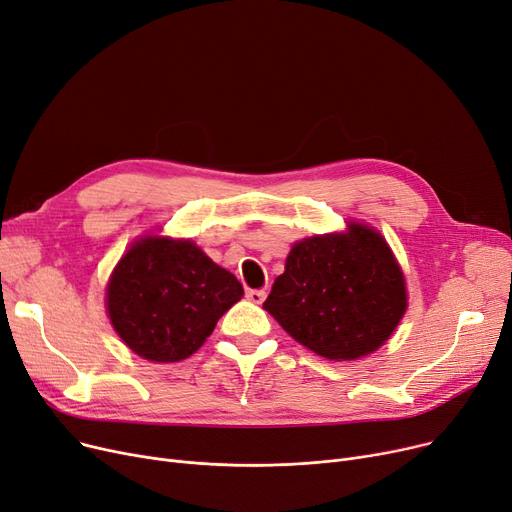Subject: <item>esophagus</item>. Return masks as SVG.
Masks as SVG:
<instances>
[{"label": "esophagus", "instance_id": "34e87169", "mask_svg": "<svg viewBox=\"0 0 512 512\" xmlns=\"http://www.w3.org/2000/svg\"><path fill=\"white\" fill-rule=\"evenodd\" d=\"M265 297H268V293H265V288H249L247 291V299L251 301V303H263L265 301Z\"/></svg>", "mask_w": 512, "mask_h": 512}]
</instances>
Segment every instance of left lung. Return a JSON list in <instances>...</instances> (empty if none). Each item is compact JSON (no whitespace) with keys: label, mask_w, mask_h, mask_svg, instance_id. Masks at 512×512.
<instances>
[{"label":"left lung","mask_w":512,"mask_h":512,"mask_svg":"<svg viewBox=\"0 0 512 512\" xmlns=\"http://www.w3.org/2000/svg\"><path fill=\"white\" fill-rule=\"evenodd\" d=\"M406 305L404 274L385 238L360 224L297 242L263 303L295 341L339 362L379 349Z\"/></svg>","instance_id":"8db88e82"}]
</instances>
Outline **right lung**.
I'll list each match as a JSON object with an SVG mask.
<instances>
[{
	"mask_svg": "<svg viewBox=\"0 0 512 512\" xmlns=\"http://www.w3.org/2000/svg\"><path fill=\"white\" fill-rule=\"evenodd\" d=\"M242 284L190 240L144 238L121 257L106 305L125 345L152 362H180L240 301Z\"/></svg>",
	"mask_w": 512,
	"mask_h": 512,
	"instance_id": "add662e5",
	"label": "right lung"
}]
</instances>
